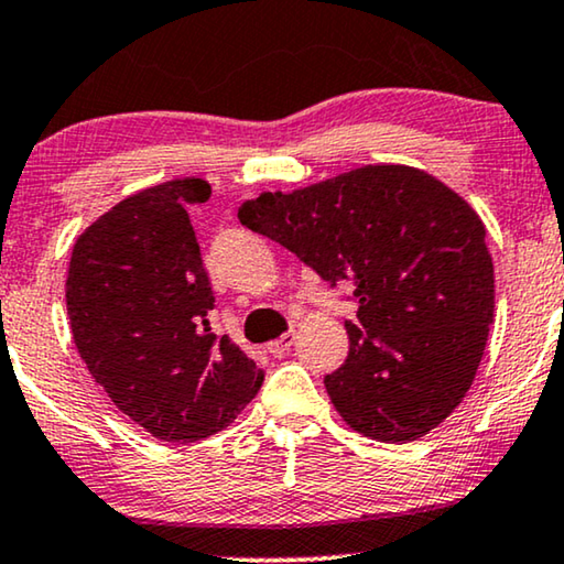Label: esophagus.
<instances>
[{"label": "esophagus", "instance_id": "34e87169", "mask_svg": "<svg viewBox=\"0 0 564 564\" xmlns=\"http://www.w3.org/2000/svg\"><path fill=\"white\" fill-rule=\"evenodd\" d=\"M292 341H295V334L292 330H288V334H282L280 338H274V341L267 344V351L272 354V357H282V354L290 351Z\"/></svg>", "mask_w": 564, "mask_h": 564}]
</instances>
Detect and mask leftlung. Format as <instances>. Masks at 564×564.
Returning <instances> with one entry per match:
<instances>
[{
    "label": "left lung",
    "instance_id": "8db88e82",
    "mask_svg": "<svg viewBox=\"0 0 564 564\" xmlns=\"http://www.w3.org/2000/svg\"><path fill=\"white\" fill-rule=\"evenodd\" d=\"M238 220L330 288L354 284L349 357L323 377L354 431L415 442L462 403L488 341L496 284L482 220L457 192L411 166H365L246 199Z\"/></svg>",
    "mask_w": 564,
    "mask_h": 564
}]
</instances>
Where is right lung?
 <instances>
[{
  "label": "right lung",
  "instance_id": "add662e5",
  "mask_svg": "<svg viewBox=\"0 0 564 564\" xmlns=\"http://www.w3.org/2000/svg\"><path fill=\"white\" fill-rule=\"evenodd\" d=\"M205 180L122 199L74 243L66 307L84 365L130 421L161 442H199L234 423L264 372L215 336L210 276L187 207Z\"/></svg>",
  "mask_w": 564,
  "mask_h": 564
}]
</instances>
